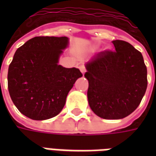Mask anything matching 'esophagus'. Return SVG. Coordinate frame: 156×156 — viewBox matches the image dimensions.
<instances>
[{
    "instance_id": "esophagus-1",
    "label": "esophagus",
    "mask_w": 156,
    "mask_h": 156,
    "mask_svg": "<svg viewBox=\"0 0 156 156\" xmlns=\"http://www.w3.org/2000/svg\"><path fill=\"white\" fill-rule=\"evenodd\" d=\"M79 69H80V71H81L82 73L84 74L85 72H86V68H85L84 65H80V66H79Z\"/></svg>"
}]
</instances>
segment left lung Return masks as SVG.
<instances>
[{
	"mask_svg": "<svg viewBox=\"0 0 156 156\" xmlns=\"http://www.w3.org/2000/svg\"><path fill=\"white\" fill-rule=\"evenodd\" d=\"M115 51H100L85 64L91 109L105 119L127 117L147 88V68L140 51L127 41H112Z\"/></svg>",
	"mask_w": 156,
	"mask_h": 156,
	"instance_id": "obj_1",
	"label": "left lung"
}]
</instances>
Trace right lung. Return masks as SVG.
<instances>
[{
	"mask_svg": "<svg viewBox=\"0 0 156 156\" xmlns=\"http://www.w3.org/2000/svg\"><path fill=\"white\" fill-rule=\"evenodd\" d=\"M67 37H36L16 51L8 68V90L19 111L34 120L58 115L68 92L83 74L58 65Z\"/></svg>",
	"mask_w": 156,
	"mask_h": 156,
	"instance_id": "1",
	"label": "right lung"
}]
</instances>
